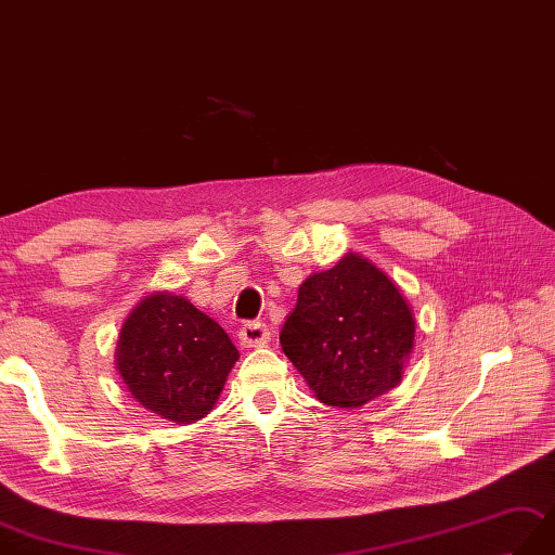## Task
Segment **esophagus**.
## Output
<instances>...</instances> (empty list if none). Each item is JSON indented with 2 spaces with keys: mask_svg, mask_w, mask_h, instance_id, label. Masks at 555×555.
<instances>
[{
  "mask_svg": "<svg viewBox=\"0 0 555 555\" xmlns=\"http://www.w3.org/2000/svg\"><path fill=\"white\" fill-rule=\"evenodd\" d=\"M238 340L243 347H262L272 340V328L264 321H246L238 331Z\"/></svg>",
  "mask_w": 555,
  "mask_h": 555,
  "instance_id": "1",
  "label": "esophagus"
}]
</instances>
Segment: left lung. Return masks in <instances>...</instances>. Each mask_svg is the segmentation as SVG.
<instances>
[{"mask_svg": "<svg viewBox=\"0 0 555 555\" xmlns=\"http://www.w3.org/2000/svg\"><path fill=\"white\" fill-rule=\"evenodd\" d=\"M414 331L395 283L350 253L302 283L279 340L317 399L352 409L399 383Z\"/></svg>", "mask_w": 555, "mask_h": 555, "instance_id": "left-lung-1", "label": "left lung"}]
</instances>
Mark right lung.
<instances>
[{"label": "right lung", "mask_w": 555, "mask_h": 555, "mask_svg": "<svg viewBox=\"0 0 555 555\" xmlns=\"http://www.w3.org/2000/svg\"><path fill=\"white\" fill-rule=\"evenodd\" d=\"M238 350L224 328L182 295L156 293L137 305L118 340V369L137 402L172 423L212 409Z\"/></svg>", "instance_id": "add662e5"}]
</instances>
